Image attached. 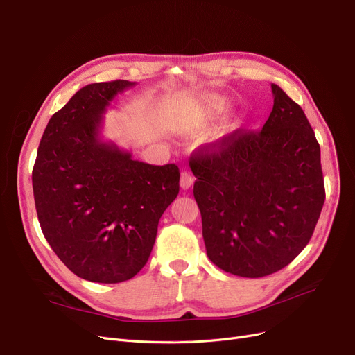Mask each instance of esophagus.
I'll return each mask as SVG.
<instances>
[{
    "label": "esophagus",
    "instance_id": "34e87169",
    "mask_svg": "<svg viewBox=\"0 0 355 355\" xmlns=\"http://www.w3.org/2000/svg\"><path fill=\"white\" fill-rule=\"evenodd\" d=\"M193 182H195V179L189 172L184 171L180 173V188L182 189H189L193 184Z\"/></svg>",
    "mask_w": 355,
    "mask_h": 355
}]
</instances>
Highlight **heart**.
Masks as SVG:
<instances>
[{"label": "heart", "mask_w": 355, "mask_h": 355, "mask_svg": "<svg viewBox=\"0 0 355 355\" xmlns=\"http://www.w3.org/2000/svg\"><path fill=\"white\" fill-rule=\"evenodd\" d=\"M204 104L208 108H215V107H218L219 104H221V101H219V98H216V96H208V98H205Z\"/></svg>", "instance_id": "1"}]
</instances>
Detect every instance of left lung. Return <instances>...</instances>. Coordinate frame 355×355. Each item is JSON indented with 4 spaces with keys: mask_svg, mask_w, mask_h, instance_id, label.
<instances>
[{
    "mask_svg": "<svg viewBox=\"0 0 355 355\" xmlns=\"http://www.w3.org/2000/svg\"><path fill=\"white\" fill-rule=\"evenodd\" d=\"M268 120L235 130L191 156L193 196L209 260L224 272L263 277L309 243L325 200L320 148L303 110L272 83Z\"/></svg>",
    "mask_w": 355,
    "mask_h": 355,
    "instance_id": "obj_1",
    "label": "left lung"
}]
</instances>
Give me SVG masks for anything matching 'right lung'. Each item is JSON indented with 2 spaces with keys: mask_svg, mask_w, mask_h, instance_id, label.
I'll return each instance as SVG.
<instances>
[{
  "mask_svg": "<svg viewBox=\"0 0 355 355\" xmlns=\"http://www.w3.org/2000/svg\"><path fill=\"white\" fill-rule=\"evenodd\" d=\"M136 82L80 88L43 132L33 193L44 239L76 276L120 283L136 276L153 250L157 225L179 193V167L134 160L99 137L111 101Z\"/></svg>",
  "mask_w": 355,
  "mask_h": 355,
  "instance_id": "right-lung-1",
  "label": "right lung"
}]
</instances>
